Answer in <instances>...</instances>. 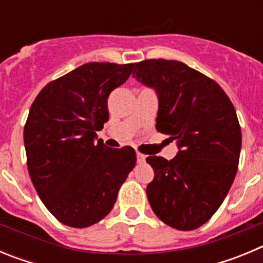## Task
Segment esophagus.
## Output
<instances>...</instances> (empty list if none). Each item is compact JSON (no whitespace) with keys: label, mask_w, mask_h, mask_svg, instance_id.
Listing matches in <instances>:
<instances>
[{"label":"esophagus","mask_w":263,"mask_h":263,"mask_svg":"<svg viewBox=\"0 0 263 263\" xmlns=\"http://www.w3.org/2000/svg\"><path fill=\"white\" fill-rule=\"evenodd\" d=\"M137 162H138V163H145L146 155L141 154V153H137Z\"/></svg>","instance_id":"1"}]
</instances>
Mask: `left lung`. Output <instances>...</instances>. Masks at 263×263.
Here are the masks:
<instances>
[{"label":"left lung","instance_id":"obj_1","mask_svg":"<svg viewBox=\"0 0 263 263\" xmlns=\"http://www.w3.org/2000/svg\"><path fill=\"white\" fill-rule=\"evenodd\" d=\"M133 76L158 96L157 129L175 141L178 154L146 158L154 179L146 188L155 215L179 231L205 224L221 205L238 167L241 127L222 88L176 60L134 64Z\"/></svg>","mask_w":263,"mask_h":263}]
</instances>
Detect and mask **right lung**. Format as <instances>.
I'll list each match as a JSON object with an SVG mask.
<instances>
[{"mask_svg": "<svg viewBox=\"0 0 263 263\" xmlns=\"http://www.w3.org/2000/svg\"><path fill=\"white\" fill-rule=\"evenodd\" d=\"M132 69L83 64L48 83L30 108L23 130L30 178L46 208L68 227L87 228L105 217L136 166L133 147L96 142L109 120V95Z\"/></svg>", "mask_w": 263, "mask_h": 263, "instance_id": "obj_1", "label": "right lung"}]
</instances>
